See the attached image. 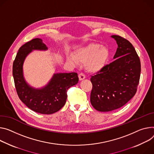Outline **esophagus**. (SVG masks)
<instances>
[{
  "instance_id": "esophagus-1",
  "label": "esophagus",
  "mask_w": 154,
  "mask_h": 154,
  "mask_svg": "<svg viewBox=\"0 0 154 154\" xmlns=\"http://www.w3.org/2000/svg\"><path fill=\"white\" fill-rule=\"evenodd\" d=\"M79 80H83V79H85V76L83 74L80 73L79 74Z\"/></svg>"
}]
</instances>
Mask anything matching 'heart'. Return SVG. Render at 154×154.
<instances>
[{"label": "heart", "instance_id": "b5f03b06", "mask_svg": "<svg viewBox=\"0 0 154 154\" xmlns=\"http://www.w3.org/2000/svg\"><path fill=\"white\" fill-rule=\"evenodd\" d=\"M110 55V50L107 47L91 43L77 48L72 55L68 56L67 61L75 66L84 64L87 72L97 74L106 67Z\"/></svg>", "mask_w": 154, "mask_h": 154}]
</instances>
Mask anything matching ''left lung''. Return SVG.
Listing matches in <instances>:
<instances>
[{"label": "left lung", "mask_w": 154, "mask_h": 154, "mask_svg": "<svg viewBox=\"0 0 154 154\" xmlns=\"http://www.w3.org/2000/svg\"><path fill=\"white\" fill-rule=\"evenodd\" d=\"M118 48L115 60L90 79L93 88L90 102L100 112L117 109L136 93L141 74V62L133 45L119 35H111Z\"/></svg>", "instance_id": "obj_1"}]
</instances>
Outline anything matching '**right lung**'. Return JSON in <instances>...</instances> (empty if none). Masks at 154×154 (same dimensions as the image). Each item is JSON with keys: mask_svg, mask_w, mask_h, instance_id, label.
Instances as JSON below:
<instances>
[{"mask_svg": "<svg viewBox=\"0 0 154 154\" xmlns=\"http://www.w3.org/2000/svg\"><path fill=\"white\" fill-rule=\"evenodd\" d=\"M47 50L42 40L34 38L20 48L13 64V76L20 99L30 109L42 114H51L60 110L66 103L68 88L79 81L76 72L55 73L44 87H31L23 74L25 59L34 50Z\"/></svg>", "mask_w": 154, "mask_h": 154, "instance_id": "1", "label": "right lung"}]
</instances>
